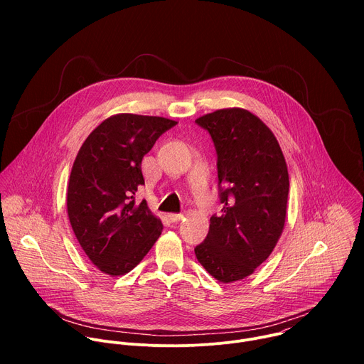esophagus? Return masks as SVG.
Here are the masks:
<instances>
[{"label": "esophagus", "mask_w": 364, "mask_h": 364, "mask_svg": "<svg viewBox=\"0 0 364 364\" xmlns=\"http://www.w3.org/2000/svg\"><path fill=\"white\" fill-rule=\"evenodd\" d=\"M167 218H168L170 222H178V220H181L184 218V215L183 213H170Z\"/></svg>", "instance_id": "34e87169"}]
</instances>
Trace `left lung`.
Returning a JSON list of instances; mask_svg holds the SVG:
<instances>
[{"instance_id": "8db88e82", "label": "left lung", "mask_w": 364, "mask_h": 364, "mask_svg": "<svg viewBox=\"0 0 364 364\" xmlns=\"http://www.w3.org/2000/svg\"><path fill=\"white\" fill-rule=\"evenodd\" d=\"M218 151L222 215L210 218L197 261L223 284L245 279L277 246L287 218L289 176L274 132L243 108L196 119Z\"/></svg>"}]
</instances>
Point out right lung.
Wrapping results in <instances>:
<instances>
[{
    "label": "right lung",
    "instance_id": "obj_1",
    "mask_svg": "<svg viewBox=\"0 0 364 364\" xmlns=\"http://www.w3.org/2000/svg\"><path fill=\"white\" fill-rule=\"evenodd\" d=\"M176 124L163 117L117 114L89 134L76 155L68 216L80 247L103 274L132 271L163 232L146 201L135 203V193L144 184V155Z\"/></svg>",
    "mask_w": 364,
    "mask_h": 364
}]
</instances>
